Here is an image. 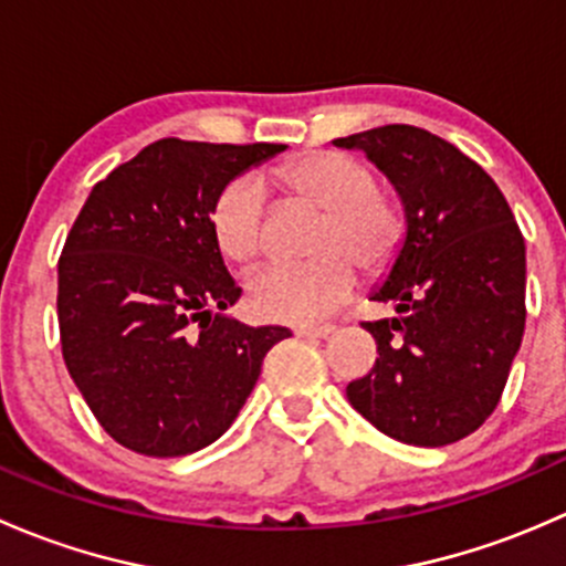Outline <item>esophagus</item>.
I'll return each instance as SVG.
<instances>
[{"instance_id":"obj_1","label":"esophagus","mask_w":566,"mask_h":566,"mask_svg":"<svg viewBox=\"0 0 566 566\" xmlns=\"http://www.w3.org/2000/svg\"><path fill=\"white\" fill-rule=\"evenodd\" d=\"M334 334V325H298L295 336H306V339H328Z\"/></svg>"}]
</instances>
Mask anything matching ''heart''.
<instances>
[{
  "label": "heart",
  "mask_w": 566,
  "mask_h": 566,
  "mask_svg": "<svg viewBox=\"0 0 566 566\" xmlns=\"http://www.w3.org/2000/svg\"><path fill=\"white\" fill-rule=\"evenodd\" d=\"M276 182L325 210L315 238L317 260L268 265L249 279V306L271 323L312 325L331 317L358 287V265L384 271L397 256L405 221L378 191L367 164L323 150L276 169ZM210 235L227 262L251 265L265 249V191L256 177H235L210 202Z\"/></svg>",
  "instance_id": "b5f03b06"
}]
</instances>
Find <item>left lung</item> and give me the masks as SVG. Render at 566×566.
<instances>
[{"label":"left lung","instance_id":"obj_1","mask_svg":"<svg viewBox=\"0 0 566 566\" xmlns=\"http://www.w3.org/2000/svg\"><path fill=\"white\" fill-rule=\"evenodd\" d=\"M361 150L397 191L405 235L369 298L397 317L364 323L373 373L353 408L394 441L447 447L499 405L526 328V243L504 193L476 161L416 125L334 139Z\"/></svg>","mask_w":566,"mask_h":566}]
</instances>
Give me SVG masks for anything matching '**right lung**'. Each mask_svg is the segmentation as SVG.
<instances>
[{
    "mask_svg": "<svg viewBox=\"0 0 566 566\" xmlns=\"http://www.w3.org/2000/svg\"><path fill=\"white\" fill-rule=\"evenodd\" d=\"M287 145L158 139L95 182L60 256L62 358L130 452L182 458L230 430L287 339L227 317L241 287L208 227L216 193Z\"/></svg>",
    "mask_w": 566,
    "mask_h": 566,
    "instance_id": "1",
    "label": "right lung"
}]
</instances>
